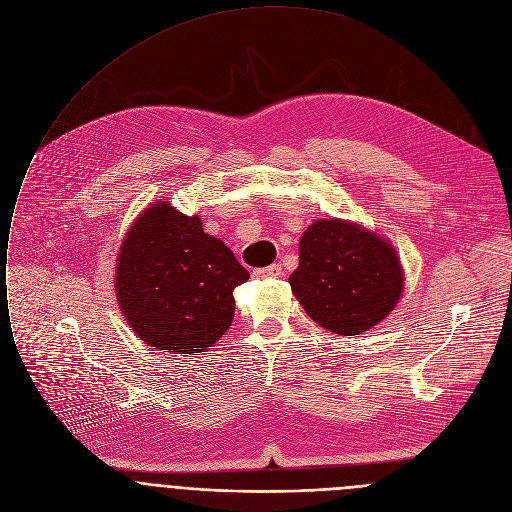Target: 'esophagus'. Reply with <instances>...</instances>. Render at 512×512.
<instances>
[{
  "instance_id": "obj_1",
  "label": "esophagus",
  "mask_w": 512,
  "mask_h": 512,
  "mask_svg": "<svg viewBox=\"0 0 512 512\" xmlns=\"http://www.w3.org/2000/svg\"><path fill=\"white\" fill-rule=\"evenodd\" d=\"M254 276L256 278H280L282 276V268H280V264H270L266 268L254 270Z\"/></svg>"
}]
</instances>
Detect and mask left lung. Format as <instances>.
<instances>
[{"label": "left lung", "instance_id": "obj_1", "mask_svg": "<svg viewBox=\"0 0 512 512\" xmlns=\"http://www.w3.org/2000/svg\"><path fill=\"white\" fill-rule=\"evenodd\" d=\"M298 268L288 282L317 325L337 335H359L381 323L403 290L393 246L345 220H317L298 244Z\"/></svg>", "mask_w": 512, "mask_h": 512}]
</instances>
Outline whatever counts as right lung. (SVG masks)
<instances>
[{"label": "right lung", "mask_w": 512, "mask_h": 512, "mask_svg": "<svg viewBox=\"0 0 512 512\" xmlns=\"http://www.w3.org/2000/svg\"><path fill=\"white\" fill-rule=\"evenodd\" d=\"M250 278L197 216L155 201L129 228L115 290L137 337L167 353H201L232 325L234 288Z\"/></svg>", "instance_id": "obj_1"}]
</instances>
